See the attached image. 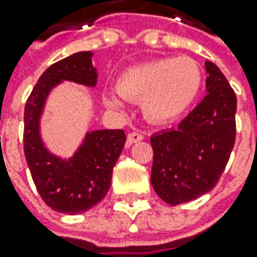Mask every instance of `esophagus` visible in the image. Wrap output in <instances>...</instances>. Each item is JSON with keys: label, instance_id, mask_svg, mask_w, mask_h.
<instances>
[{"label": "esophagus", "instance_id": "1", "mask_svg": "<svg viewBox=\"0 0 257 257\" xmlns=\"http://www.w3.org/2000/svg\"><path fill=\"white\" fill-rule=\"evenodd\" d=\"M145 137H143V134H140V133H130L127 134V145H133V143H137V142H140V140H143Z\"/></svg>", "mask_w": 257, "mask_h": 257}]
</instances>
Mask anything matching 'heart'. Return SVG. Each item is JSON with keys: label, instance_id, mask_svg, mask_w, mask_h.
Listing matches in <instances>:
<instances>
[{"label": "heart", "instance_id": "1", "mask_svg": "<svg viewBox=\"0 0 257 257\" xmlns=\"http://www.w3.org/2000/svg\"><path fill=\"white\" fill-rule=\"evenodd\" d=\"M203 72L188 57L159 58L127 67L117 78V92L103 95L106 106L118 109L123 98L140 101L143 115L154 123L173 121L183 115L200 94Z\"/></svg>", "mask_w": 257, "mask_h": 257}]
</instances>
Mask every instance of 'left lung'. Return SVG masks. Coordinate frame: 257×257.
I'll list each match as a JSON object with an SVG mask.
<instances>
[{"instance_id": "obj_1", "label": "left lung", "mask_w": 257, "mask_h": 257, "mask_svg": "<svg viewBox=\"0 0 257 257\" xmlns=\"http://www.w3.org/2000/svg\"><path fill=\"white\" fill-rule=\"evenodd\" d=\"M206 97L176 130L151 137V183L170 205L194 200L219 182L236 140V94L220 69L205 63Z\"/></svg>"}]
</instances>
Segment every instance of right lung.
I'll return each mask as SVG.
<instances>
[{
	"label": "right lung",
	"mask_w": 257,
	"mask_h": 257,
	"mask_svg": "<svg viewBox=\"0 0 257 257\" xmlns=\"http://www.w3.org/2000/svg\"><path fill=\"white\" fill-rule=\"evenodd\" d=\"M63 80L95 86L92 52H77L63 58L40 77L24 107V156L44 203L58 213L78 214L91 210L109 191L112 170L126 136L123 130L87 133L69 160L49 153L40 136V117L49 92Z\"/></svg>",
	"instance_id": "obj_1"
}]
</instances>
